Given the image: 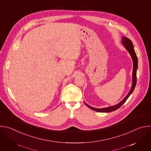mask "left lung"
<instances>
[{"mask_svg": "<svg viewBox=\"0 0 151 151\" xmlns=\"http://www.w3.org/2000/svg\"><path fill=\"white\" fill-rule=\"evenodd\" d=\"M122 44L124 45L125 48L127 50V51L129 52V53L130 54L132 58L133 59V82H132V88L130 91V92L128 93V94L127 95V96L118 104L114 106H111V107H106V108H102V109H97V108H94V107H93L90 106H89L88 104H87V103H85L86 105H87L88 107L93 111H95L96 112H113L114 111L117 110L118 109H119V107L126 101V100L128 99V98L129 97L132 93H133V91H134L135 87L136 85V82H137V67H138V60H137V57L136 55V54L134 51V47H133V44L132 42V40L127 38V37H122Z\"/></svg>", "mask_w": 151, "mask_h": 151, "instance_id": "1", "label": "left lung"}]
</instances>
